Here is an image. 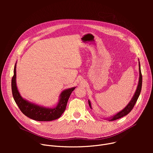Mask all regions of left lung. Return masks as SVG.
I'll use <instances>...</instances> for the list:
<instances>
[{"instance_id":"8db88e82","label":"left lung","mask_w":153,"mask_h":153,"mask_svg":"<svg viewBox=\"0 0 153 153\" xmlns=\"http://www.w3.org/2000/svg\"><path fill=\"white\" fill-rule=\"evenodd\" d=\"M139 72H140V77H139V81H138V86L137 88H136V91L133 96L132 99H131V100L130 101V102L127 104V105L121 111H120L119 112H118L117 114H116L115 115L110 117L108 118H105V120H108L109 121H113V120H115L117 119H119L120 118H122L126 115H128L130 112L131 111V110L133 109V107L134 106L135 103L137 101L140 94L141 93V87H142V75H141V68H140V61H139ZM88 103H89V105L90 107V108L91 109H92V105H91V103L90 102V100H88Z\"/></svg>"}]
</instances>
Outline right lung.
Listing matches in <instances>:
<instances>
[{"instance_id":"1","label":"right lung","mask_w":153,"mask_h":153,"mask_svg":"<svg viewBox=\"0 0 153 153\" xmlns=\"http://www.w3.org/2000/svg\"><path fill=\"white\" fill-rule=\"evenodd\" d=\"M16 66L17 62L15 64L14 74L12 79V91L14 100L22 113L28 118L39 122L52 121L59 118L65 110L68 99L76 87L64 90L59 95L57 105L54 107L50 108L36 105L23 99L19 92L16 83Z\"/></svg>"}]
</instances>
